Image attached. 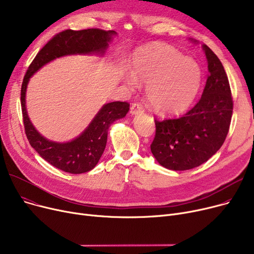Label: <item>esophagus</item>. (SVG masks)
<instances>
[{
    "label": "esophagus",
    "mask_w": 254,
    "mask_h": 254,
    "mask_svg": "<svg viewBox=\"0 0 254 254\" xmlns=\"http://www.w3.org/2000/svg\"><path fill=\"white\" fill-rule=\"evenodd\" d=\"M143 111H144V110H143V107L141 106V104H138V103L131 104V107H130V114H131V115L140 114V113H142Z\"/></svg>",
    "instance_id": "esophagus-1"
}]
</instances>
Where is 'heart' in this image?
Instances as JSON below:
<instances>
[{
	"label": "heart",
	"instance_id": "obj_1",
	"mask_svg": "<svg viewBox=\"0 0 254 254\" xmlns=\"http://www.w3.org/2000/svg\"><path fill=\"white\" fill-rule=\"evenodd\" d=\"M124 79L130 88L137 87V81L147 83L146 99L155 111L178 114L195 100L202 83V70L194 60L184 58L175 48L157 44L135 53L131 75Z\"/></svg>",
	"mask_w": 254,
	"mask_h": 254
}]
</instances>
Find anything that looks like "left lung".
I'll list each match as a JSON object with an SVG mask.
<instances>
[{
	"instance_id": "left-lung-1",
	"label": "left lung",
	"mask_w": 254,
	"mask_h": 254,
	"mask_svg": "<svg viewBox=\"0 0 254 254\" xmlns=\"http://www.w3.org/2000/svg\"><path fill=\"white\" fill-rule=\"evenodd\" d=\"M202 48L209 75L201 99L179 118L155 119L151 152L169 170H190L206 163L220 149L229 132L233 114L229 79L215 53L205 44Z\"/></svg>"
}]
</instances>
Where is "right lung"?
I'll return each instance as SVG.
<instances>
[{"label": "right lung", "mask_w": 254, "mask_h": 254, "mask_svg": "<svg viewBox=\"0 0 254 254\" xmlns=\"http://www.w3.org/2000/svg\"><path fill=\"white\" fill-rule=\"evenodd\" d=\"M116 35L114 31L99 29L61 32L38 52L23 78L20 101L26 138L40 156L64 172L81 174L97 166L105 150L110 126L115 120L127 115L129 105L127 102L107 103L103 105L87 127L78 137L63 143L51 141L35 128L28 115L25 95L29 81L36 72L56 59L75 55L105 56Z\"/></svg>", "instance_id": "add662e5"}]
</instances>
